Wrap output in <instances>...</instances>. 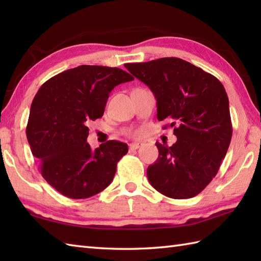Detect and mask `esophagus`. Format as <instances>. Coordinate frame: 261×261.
I'll return each instance as SVG.
<instances>
[{
    "mask_svg": "<svg viewBox=\"0 0 261 261\" xmlns=\"http://www.w3.org/2000/svg\"><path fill=\"white\" fill-rule=\"evenodd\" d=\"M141 146H142V143L135 142V143H131V145H130V149H132V150H136V149H139Z\"/></svg>",
    "mask_w": 261,
    "mask_h": 261,
    "instance_id": "esophagus-1",
    "label": "esophagus"
}]
</instances>
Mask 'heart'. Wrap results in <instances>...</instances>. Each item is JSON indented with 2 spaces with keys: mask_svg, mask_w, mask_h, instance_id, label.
<instances>
[{
  "mask_svg": "<svg viewBox=\"0 0 261 261\" xmlns=\"http://www.w3.org/2000/svg\"><path fill=\"white\" fill-rule=\"evenodd\" d=\"M127 135H129L130 137H134V138H137V137H139L140 136V131H130V132H127Z\"/></svg>",
  "mask_w": 261,
  "mask_h": 261,
  "instance_id": "obj_1",
  "label": "heart"
}]
</instances>
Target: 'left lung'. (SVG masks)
Returning <instances> with one entry per match:
<instances>
[{
  "label": "left lung",
  "instance_id": "8db88e82",
  "mask_svg": "<svg viewBox=\"0 0 261 261\" xmlns=\"http://www.w3.org/2000/svg\"><path fill=\"white\" fill-rule=\"evenodd\" d=\"M157 99V119L174 127L171 147L156 142L159 156L147 169L151 186L176 198L196 196L224 159L232 137L229 98L216 77L176 57L125 64Z\"/></svg>",
  "mask_w": 261,
  "mask_h": 261
}]
</instances>
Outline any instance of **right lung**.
Wrapping results in <instances>:
<instances>
[{"instance_id":"add662e5","label":"right lung","mask_w":261,"mask_h":261,"mask_svg":"<svg viewBox=\"0 0 261 261\" xmlns=\"http://www.w3.org/2000/svg\"><path fill=\"white\" fill-rule=\"evenodd\" d=\"M134 80L116 67L82 65L39 88L28 120V142L43 178L64 196L91 197L112 181L127 145L110 140L92 150L87 124L102 118L115 86Z\"/></svg>"}]
</instances>
